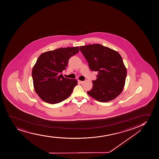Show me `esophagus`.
Instances as JSON below:
<instances>
[{
    "label": "esophagus",
    "instance_id": "esophagus-1",
    "mask_svg": "<svg viewBox=\"0 0 159 159\" xmlns=\"http://www.w3.org/2000/svg\"><path fill=\"white\" fill-rule=\"evenodd\" d=\"M84 81H83L78 80V83L80 84H82L84 83Z\"/></svg>",
    "mask_w": 159,
    "mask_h": 159
}]
</instances>
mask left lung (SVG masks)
I'll use <instances>...</instances> for the list:
<instances>
[{
    "label": "left lung",
    "instance_id": "1",
    "mask_svg": "<svg viewBox=\"0 0 159 159\" xmlns=\"http://www.w3.org/2000/svg\"><path fill=\"white\" fill-rule=\"evenodd\" d=\"M92 71L98 72L93 81L90 96L105 102L114 99L121 93L125 86L127 70L120 54L99 44L79 48Z\"/></svg>",
    "mask_w": 159,
    "mask_h": 159
}]
</instances>
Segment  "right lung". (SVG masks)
I'll list each match as a JSON object with an SVG mask.
<instances>
[{
  "instance_id": "right-lung-1",
  "label": "right lung",
  "mask_w": 159,
  "mask_h": 159,
  "mask_svg": "<svg viewBox=\"0 0 159 159\" xmlns=\"http://www.w3.org/2000/svg\"><path fill=\"white\" fill-rule=\"evenodd\" d=\"M79 51L78 47H71L57 48L39 55L32 75L35 91L44 102L57 104L71 94L78 81L64 78L62 72L66 69L70 57Z\"/></svg>"
}]
</instances>
